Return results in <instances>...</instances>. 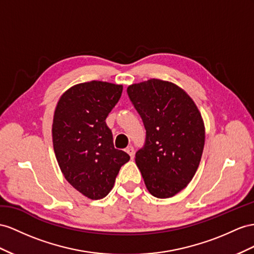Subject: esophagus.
Masks as SVG:
<instances>
[{
    "mask_svg": "<svg viewBox=\"0 0 254 254\" xmlns=\"http://www.w3.org/2000/svg\"><path fill=\"white\" fill-rule=\"evenodd\" d=\"M126 151L128 153V155H129V157H131V159L134 158V155H135V149H134V147L128 146V147L127 148Z\"/></svg>",
    "mask_w": 254,
    "mask_h": 254,
    "instance_id": "esophagus-1",
    "label": "esophagus"
}]
</instances>
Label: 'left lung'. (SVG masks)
<instances>
[{
    "label": "left lung",
    "mask_w": 254,
    "mask_h": 254,
    "mask_svg": "<svg viewBox=\"0 0 254 254\" xmlns=\"http://www.w3.org/2000/svg\"><path fill=\"white\" fill-rule=\"evenodd\" d=\"M127 92L146 128V141L135 162L153 196L168 198L190 183L197 171L205 144L199 110L176 84L149 79Z\"/></svg>",
    "instance_id": "1"
}]
</instances>
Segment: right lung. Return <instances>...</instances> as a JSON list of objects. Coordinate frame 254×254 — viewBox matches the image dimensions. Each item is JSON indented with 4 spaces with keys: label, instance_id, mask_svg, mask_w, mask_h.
Masks as SVG:
<instances>
[{
    "label": "right lung",
    "instance_id": "1",
    "mask_svg": "<svg viewBox=\"0 0 254 254\" xmlns=\"http://www.w3.org/2000/svg\"><path fill=\"white\" fill-rule=\"evenodd\" d=\"M122 84L92 80L62 94L53 123L56 158L65 179L84 196L101 199L113 189L129 155L114 147L106 118L122 94Z\"/></svg>",
    "mask_w": 254,
    "mask_h": 254
}]
</instances>
